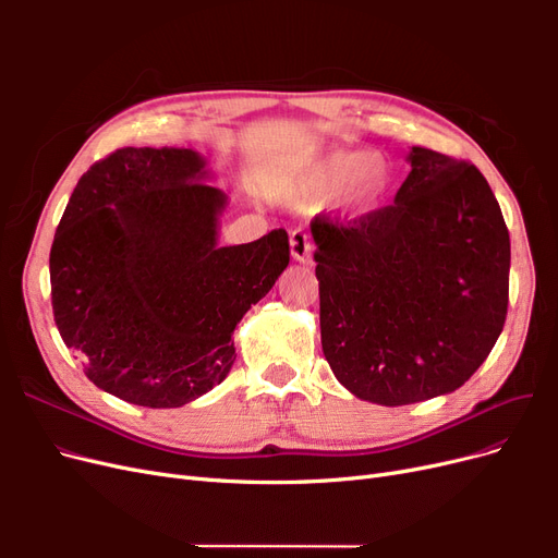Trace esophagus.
<instances>
[{
    "instance_id": "esophagus-1",
    "label": "esophagus",
    "mask_w": 558,
    "mask_h": 558,
    "mask_svg": "<svg viewBox=\"0 0 558 558\" xmlns=\"http://www.w3.org/2000/svg\"><path fill=\"white\" fill-rule=\"evenodd\" d=\"M312 251H314L312 234L307 230L295 228L291 232V256L300 263H307L312 258Z\"/></svg>"
}]
</instances>
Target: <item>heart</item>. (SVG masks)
<instances>
[{
    "label": "heart",
    "mask_w": 558,
    "mask_h": 558,
    "mask_svg": "<svg viewBox=\"0 0 558 558\" xmlns=\"http://www.w3.org/2000/svg\"><path fill=\"white\" fill-rule=\"evenodd\" d=\"M391 181L393 170L381 156L361 148L326 150L286 167L269 181V193L293 205H307L340 190L337 195L347 209H367L388 193Z\"/></svg>",
    "instance_id": "obj_1"
}]
</instances>
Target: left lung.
Returning <instances> with one entry per match:
<instances>
[{"label":"left lung","mask_w":558,"mask_h":558,"mask_svg":"<svg viewBox=\"0 0 558 558\" xmlns=\"http://www.w3.org/2000/svg\"><path fill=\"white\" fill-rule=\"evenodd\" d=\"M388 207L312 221L320 344L353 396L410 404L451 393L508 316L510 232L484 174L412 146Z\"/></svg>","instance_id":"obj_1"}]
</instances>
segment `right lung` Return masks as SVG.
<instances>
[{
	"label": "right lung",
	"instance_id": "1",
	"mask_svg": "<svg viewBox=\"0 0 558 558\" xmlns=\"http://www.w3.org/2000/svg\"><path fill=\"white\" fill-rule=\"evenodd\" d=\"M191 148H118L83 174L50 246L62 342L102 391L181 408L221 384L242 316L291 260L283 228L216 246L226 195Z\"/></svg>",
	"mask_w": 558,
	"mask_h": 558
}]
</instances>
